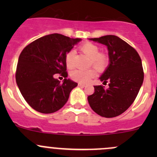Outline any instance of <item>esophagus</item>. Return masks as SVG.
Returning a JSON list of instances; mask_svg holds the SVG:
<instances>
[{
  "label": "esophagus",
  "instance_id": "esophagus-1",
  "mask_svg": "<svg viewBox=\"0 0 157 157\" xmlns=\"http://www.w3.org/2000/svg\"><path fill=\"white\" fill-rule=\"evenodd\" d=\"M78 86H81V87H84V86H85V84H84V83H78Z\"/></svg>",
  "mask_w": 157,
  "mask_h": 157
}]
</instances>
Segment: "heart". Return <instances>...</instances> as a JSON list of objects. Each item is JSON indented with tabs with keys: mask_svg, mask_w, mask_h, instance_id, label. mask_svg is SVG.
I'll use <instances>...</instances> for the list:
<instances>
[{
	"mask_svg": "<svg viewBox=\"0 0 157 157\" xmlns=\"http://www.w3.org/2000/svg\"><path fill=\"white\" fill-rule=\"evenodd\" d=\"M80 50L90 58L92 65L98 71L103 70L108 64V56L105 54L99 53V47L95 44L91 42H86L80 46ZM73 57H74L73 51H70L65 55V63L68 68H71L73 67ZM94 76L95 71L93 69H88L85 71L75 70L71 74V77L73 80L80 83L88 82Z\"/></svg>",
	"mask_w": 157,
	"mask_h": 157,
	"instance_id": "heart-1",
	"label": "heart"
}]
</instances>
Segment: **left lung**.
Returning a JSON list of instances; mask_svg holds the SVG:
<instances>
[{
    "label": "left lung",
    "mask_w": 157,
    "mask_h": 157,
    "mask_svg": "<svg viewBox=\"0 0 157 157\" xmlns=\"http://www.w3.org/2000/svg\"><path fill=\"white\" fill-rule=\"evenodd\" d=\"M89 40L107 47L109 63L99 80L109 83L108 89L94 86L95 91L87 97L88 102L100 116L116 117L131 106L141 87V59L135 49L116 36L108 35Z\"/></svg>",
    "instance_id": "8db88e82"
}]
</instances>
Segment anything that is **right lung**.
<instances>
[{
    "instance_id": "obj_1",
    "label": "right lung",
    "mask_w": 157,
    "mask_h": 157,
    "mask_svg": "<svg viewBox=\"0 0 157 157\" xmlns=\"http://www.w3.org/2000/svg\"><path fill=\"white\" fill-rule=\"evenodd\" d=\"M81 39L54 33L36 39L20 54L16 81L22 96L37 112L50 114L65 105L77 83L67 79L65 55ZM66 77L62 84L53 75Z\"/></svg>"
}]
</instances>
